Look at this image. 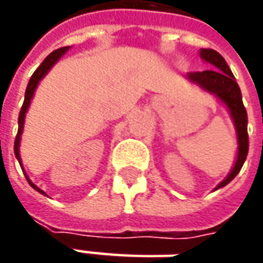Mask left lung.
<instances>
[{"label":"left lung","mask_w":263,"mask_h":263,"mask_svg":"<svg viewBox=\"0 0 263 263\" xmlns=\"http://www.w3.org/2000/svg\"><path fill=\"white\" fill-rule=\"evenodd\" d=\"M199 57L208 63L211 68L205 71H195L187 73L186 79L199 86L202 90L214 95L218 101L228 109V114L233 120V124L237 135V157L236 162L228 173V176L218 184L214 190L227 186L228 183L237 176L243 167L249 151V136H248V112L243 105L241 92L238 87L236 77L233 76L230 67L226 60L214 49H205L202 48L199 51Z\"/></svg>","instance_id":"obj_1"}]
</instances>
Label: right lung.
<instances>
[{
	"instance_id": "add662e5",
	"label": "right lung",
	"mask_w": 263,
	"mask_h": 263,
	"mask_svg": "<svg viewBox=\"0 0 263 263\" xmlns=\"http://www.w3.org/2000/svg\"><path fill=\"white\" fill-rule=\"evenodd\" d=\"M68 49H70V46H64V48L55 49L54 52H51L49 55L46 57L45 60L42 61V64H41V66L36 68V71L32 74L30 80H29V83H27V87H26V93H25V102H23L22 111H20V114H18V132H17V136H15V142H14V155L15 158H17V161H18V164H20L22 170H23V173H25L27 183L33 187L36 192H39V193H42V195H45V196H46L45 192H44V190H41L39 187L36 186L35 183H32V180L27 177L25 168H23V165H22V158H20V142H22V135H23V128H25L26 112H27V109H29V106H30V102H32V99H33V95H35V92H36V87H37V85L41 83V80H42V79L49 73V70L55 66L57 63H58V60L64 55Z\"/></svg>"
}]
</instances>
